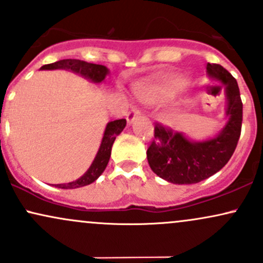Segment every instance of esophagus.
Wrapping results in <instances>:
<instances>
[{
	"instance_id": "34e87169",
	"label": "esophagus",
	"mask_w": 263,
	"mask_h": 263,
	"mask_svg": "<svg viewBox=\"0 0 263 263\" xmlns=\"http://www.w3.org/2000/svg\"><path fill=\"white\" fill-rule=\"evenodd\" d=\"M141 115V111L138 110L136 106H132L131 110L128 111L127 115H126V119H127V122L128 123H132V121L136 119V117H138Z\"/></svg>"
}]
</instances>
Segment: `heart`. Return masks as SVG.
Returning <instances> with one entry per match:
<instances>
[{
	"mask_svg": "<svg viewBox=\"0 0 263 263\" xmlns=\"http://www.w3.org/2000/svg\"><path fill=\"white\" fill-rule=\"evenodd\" d=\"M188 85V81L182 77H172L158 83H141L136 86V93L141 100L157 104L170 101Z\"/></svg>",
	"mask_w": 263,
	"mask_h": 263,
	"instance_id": "b5f03b06",
	"label": "heart"
}]
</instances>
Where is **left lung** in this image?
<instances>
[{"label": "left lung", "instance_id": "8db88e82", "mask_svg": "<svg viewBox=\"0 0 263 263\" xmlns=\"http://www.w3.org/2000/svg\"><path fill=\"white\" fill-rule=\"evenodd\" d=\"M206 73L211 79L224 84L228 122L215 137L200 142L190 141L182 132L156 123L147 159L151 170L170 183L194 184L206 179L224 167L237 146L242 125L237 81L220 64L208 63Z\"/></svg>", "mask_w": 263, "mask_h": 263}]
</instances>
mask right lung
Segmentation results:
<instances>
[{
  "mask_svg": "<svg viewBox=\"0 0 263 263\" xmlns=\"http://www.w3.org/2000/svg\"><path fill=\"white\" fill-rule=\"evenodd\" d=\"M42 70H54V69H65V70H70L73 73H77L81 77L86 78V79L91 80L92 83H101L102 80L106 78L108 74V69L106 66L100 64H92V63L84 62L79 59H63L59 62L52 63V64H45L42 66ZM126 126V120H115V121L108 122L105 128L104 137H102L100 148L98 151L95 159L90 165L89 170L83 177L77 179L75 182H70L66 184H57L58 188L62 189H75L80 188V186L89 185L92 182H95L99 177L101 176L102 172L106 168L108 159L111 156V148L116 137L123 131Z\"/></svg>",
  "mask_w": 263,
  "mask_h": 263,
  "instance_id": "1",
  "label": "right lung"
}]
</instances>
